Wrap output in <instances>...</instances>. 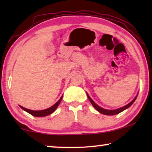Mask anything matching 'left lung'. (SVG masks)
<instances>
[{
  "label": "left lung",
  "instance_id": "left-lung-1",
  "mask_svg": "<svg viewBox=\"0 0 152 152\" xmlns=\"http://www.w3.org/2000/svg\"><path fill=\"white\" fill-rule=\"evenodd\" d=\"M86 94H87V96H88V99H89V100H90V102H91V103L92 104V105L93 106V107H94L95 109H96L97 111L99 112V113L104 114V115H116V114H118V113H121L122 111H124V110H126V109H128L129 107H130L131 106H132V105L133 104V103L134 102L135 100H136V99L137 96H138V93L136 95V96L134 97V99H133V100H132V102H131L129 103L128 104L124 106V107H120V108H119V109H114V110L105 109H103V108L100 107H99V106L97 105V104L95 103V102L93 101L92 99L91 98V97L89 96V95L88 94V93H86Z\"/></svg>",
  "mask_w": 152,
  "mask_h": 152
}]
</instances>
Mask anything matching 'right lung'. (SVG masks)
Listing matches in <instances>:
<instances>
[{"instance_id":"add662e5","label":"right lung","mask_w":152,"mask_h":152,"mask_svg":"<svg viewBox=\"0 0 152 152\" xmlns=\"http://www.w3.org/2000/svg\"><path fill=\"white\" fill-rule=\"evenodd\" d=\"M62 97H63V95L60 97V99L58 100L57 102H56L55 104L52 106L48 109H44V110H41V111H34V110H31V109H26V108H24L21 107V106H20V107L23 110H24L25 111L28 112V113L31 114V115H33V116H35V117H43V116H46V115H48L50 114L53 113L54 111H55L56 109L58 107V106L59 105L60 102H61V99H62Z\"/></svg>"}]
</instances>
